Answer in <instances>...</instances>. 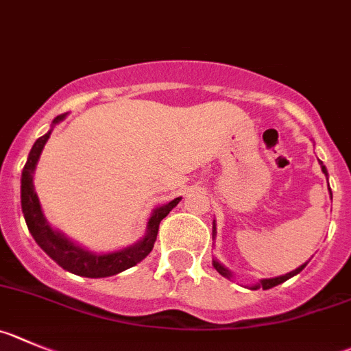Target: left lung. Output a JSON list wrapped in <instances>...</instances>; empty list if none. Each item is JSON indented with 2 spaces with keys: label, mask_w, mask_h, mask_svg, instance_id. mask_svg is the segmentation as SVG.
Here are the masks:
<instances>
[{
  "label": "left lung",
  "mask_w": 351,
  "mask_h": 351,
  "mask_svg": "<svg viewBox=\"0 0 351 351\" xmlns=\"http://www.w3.org/2000/svg\"><path fill=\"white\" fill-rule=\"evenodd\" d=\"M319 162H320V168H322V173H324V175L327 176V169H326V166H324L322 160H319ZM327 185H329V183H327ZM329 192H330V189H329ZM330 199H332V195H330ZM215 234H216V225H215V221H213V237H215ZM306 263H308V261H306ZM306 263H303V265H301V267H298L296 270L289 271V274L280 275V277H271V279H261L260 282L254 284V286L251 287V289H260V287H263V289H270V287L279 286V284L286 282L287 279H291V277H294V275H296V274H300V271L303 270L304 267H306ZM213 267L216 268V271H218V274L223 275V277H227V279H230V277H232V271L228 270V268H225L223 265L220 263V261L213 260Z\"/></svg>",
  "instance_id": "obj_1"
}]
</instances>
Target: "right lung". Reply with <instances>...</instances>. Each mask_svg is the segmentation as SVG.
<instances>
[{"label": "right lung", "instance_id": "1", "mask_svg": "<svg viewBox=\"0 0 351 351\" xmlns=\"http://www.w3.org/2000/svg\"><path fill=\"white\" fill-rule=\"evenodd\" d=\"M65 114H60L53 119V124H58L64 121ZM51 135V130L48 131L47 135L39 136L32 145L31 152H29L27 162H25L24 169H22V180H21V202H22V213H24L25 223H27L29 232L38 242L48 256L53 261H57L64 270L71 271V274L81 275V277H90V279H100V277H110L119 271L128 270V268L135 267L136 263L143 260L147 254L152 251L154 242L157 239V232H159V223L162 218L168 216V213L182 201V197L173 199L168 204L160 206V208L154 209L150 215L149 223H147V234L143 235L142 241L136 244L128 245L124 250L114 251V253L107 254H98L86 251L81 245L74 244L69 241L64 234L48 225L47 218L41 211V204L39 199L34 192V183H32V176H34L36 165L41 156V150L45 143L48 142Z\"/></svg>", "mask_w": 351, "mask_h": 351}]
</instances>
